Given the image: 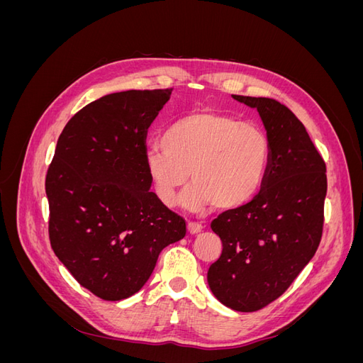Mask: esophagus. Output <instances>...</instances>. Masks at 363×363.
<instances>
[{
    "label": "esophagus",
    "instance_id": "obj_1",
    "mask_svg": "<svg viewBox=\"0 0 363 363\" xmlns=\"http://www.w3.org/2000/svg\"><path fill=\"white\" fill-rule=\"evenodd\" d=\"M201 230H203V225H201L200 223H192V221H189V223H188V232H189L191 235L200 233Z\"/></svg>",
    "mask_w": 363,
    "mask_h": 363
}]
</instances>
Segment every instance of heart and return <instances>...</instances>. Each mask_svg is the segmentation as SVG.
I'll list each match as a JSON object with an SVG mask.
<instances>
[{
	"label": "heart",
	"mask_w": 363,
	"mask_h": 363,
	"mask_svg": "<svg viewBox=\"0 0 363 363\" xmlns=\"http://www.w3.org/2000/svg\"><path fill=\"white\" fill-rule=\"evenodd\" d=\"M271 142L262 127L239 118L195 111L175 119L162 135V145H151L144 164L159 200L172 206L175 194L194 182L182 196L191 211L215 204L233 211L251 201L265 182Z\"/></svg>",
	"instance_id": "1"
}]
</instances>
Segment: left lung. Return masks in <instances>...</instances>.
I'll return each instance as SVG.
<instances>
[{
    "instance_id": "1",
    "label": "left lung",
    "mask_w": 363,
    "mask_h": 363,
    "mask_svg": "<svg viewBox=\"0 0 363 363\" xmlns=\"http://www.w3.org/2000/svg\"><path fill=\"white\" fill-rule=\"evenodd\" d=\"M233 98L257 108L271 160L255 199L212 221L223 251L208 267L207 283L230 309L256 312L291 286L321 242L325 162L286 106L265 96Z\"/></svg>"
}]
</instances>
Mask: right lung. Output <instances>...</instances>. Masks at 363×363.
Segmentation results:
<instances>
[{
	"label": "right lung",
	"mask_w": 363,
	"mask_h": 363,
	"mask_svg": "<svg viewBox=\"0 0 363 363\" xmlns=\"http://www.w3.org/2000/svg\"><path fill=\"white\" fill-rule=\"evenodd\" d=\"M172 89L101 96L65 125L45 177L52 251L98 298L118 301L150 279L160 251L186 235L184 218L155 192L147 130Z\"/></svg>",
	"instance_id": "right-lung-1"
}]
</instances>
